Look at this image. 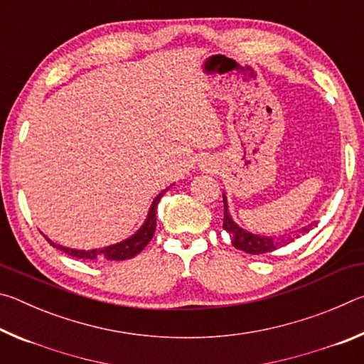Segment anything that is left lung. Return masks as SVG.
Returning <instances> with one entry per match:
<instances>
[{
    "label": "left lung",
    "instance_id": "obj_1",
    "mask_svg": "<svg viewBox=\"0 0 364 364\" xmlns=\"http://www.w3.org/2000/svg\"><path fill=\"white\" fill-rule=\"evenodd\" d=\"M223 204H225L223 230L230 232L231 244L237 250H244L245 254H250V255H263V254H268V252L279 249L281 245L291 244L292 241H295V239L304 236V234H308L313 228L316 226V221H313V223L301 226L300 230L289 232L286 236H262V234H254L247 230H244V228L239 226L236 221L232 220L230 208H228V199L225 193H223Z\"/></svg>",
    "mask_w": 364,
    "mask_h": 364
}]
</instances>
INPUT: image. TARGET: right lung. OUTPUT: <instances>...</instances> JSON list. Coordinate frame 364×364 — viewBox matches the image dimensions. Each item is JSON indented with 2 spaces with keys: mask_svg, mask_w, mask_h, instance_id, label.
I'll return each instance as SVG.
<instances>
[{
  "mask_svg": "<svg viewBox=\"0 0 364 364\" xmlns=\"http://www.w3.org/2000/svg\"><path fill=\"white\" fill-rule=\"evenodd\" d=\"M171 186L165 188L164 191H160V193L156 196V199L152 200V204L149 207V212H147V217L143 221V225L138 228V231L132 234L130 237L123 239L120 242H115V244H110L106 245V247H101V249H90V250H82V249H70V247H64V245L53 242L51 239L48 236L46 241L53 245V247H56L59 250L65 252V254H69L75 258H85V260H109V262H120V260H128V258H133L134 255H138L141 250H143L149 241L154 236V231H156V223H157V218H156V213H157V205L160 202V197H162Z\"/></svg>",
  "mask_w": 364,
  "mask_h": 364,
  "instance_id": "add662e5",
  "label": "right lung"
}]
</instances>
